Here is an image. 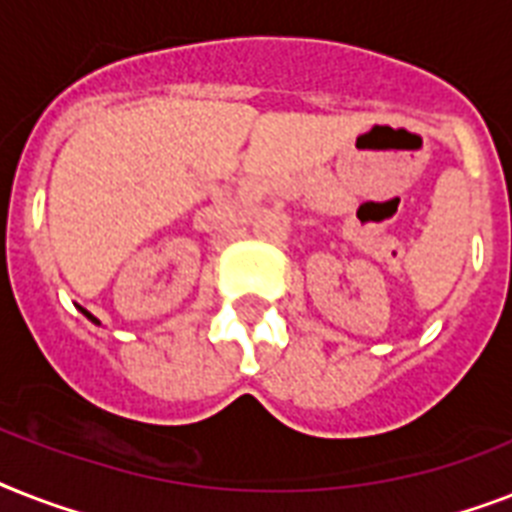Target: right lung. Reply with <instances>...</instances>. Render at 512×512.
Returning <instances> with one entry per match:
<instances>
[{
	"label": "right lung",
	"mask_w": 512,
	"mask_h": 512,
	"mask_svg": "<svg viewBox=\"0 0 512 512\" xmlns=\"http://www.w3.org/2000/svg\"><path fill=\"white\" fill-rule=\"evenodd\" d=\"M78 310H81V313H83V315H86V318H89V321H91V323H97V326H99V321H97V318H94V315H91V313H89V310H83V307H78Z\"/></svg>",
	"instance_id": "right-lung-1"
}]
</instances>
